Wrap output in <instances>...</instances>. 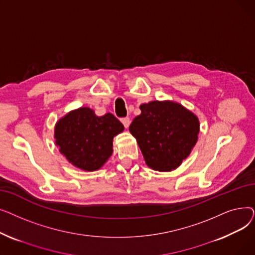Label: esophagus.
<instances>
[{"label":"esophagus","instance_id":"obj_1","mask_svg":"<svg viewBox=\"0 0 255 255\" xmlns=\"http://www.w3.org/2000/svg\"><path fill=\"white\" fill-rule=\"evenodd\" d=\"M121 122L123 123V125H124V127H125V128H128V127H129V125H130V119H129L128 117H126V118H122V119H121Z\"/></svg>","mask_w":255,"mask_h":255}]
</instances>
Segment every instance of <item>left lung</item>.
I'll list each match as a JSON object with an SVG mask.
<instances>
[{"label":"left lung","instance_id":"left-lung-1","mask_svg":"<svg viewBox=\"0 0 255 255\" xmlns=\"http://www.w3.org/2000/svg\"><path fill=\"white\" fill-rule=\"evenodd\" d=\"M141 114L129 126L146 165L170 171L181 165L197 141L196 116L179 103L152 101L139 106Z\"/></svg>","mask_w":255,"mask_h":255}]
</instances>
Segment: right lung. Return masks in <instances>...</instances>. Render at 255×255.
<instances>
[{
	"label": "right lung",
	"mask_w": 255,
	"mask_h": 255,
	"mask_svg": "<svg viewBox=\"0 0 255 255\" xmlns=\"http://www.w3.org/2000/svg\"><path fill=\"white\" fill-rule=\"evenodd\" d=\"M123 130V124L113 114L97 117L89 107H80L59 121L55 138L60 152L69 162L93 171L111 157L114 136Z\"/></svg>",
	"instance_id": "1"
}]
</instances>
